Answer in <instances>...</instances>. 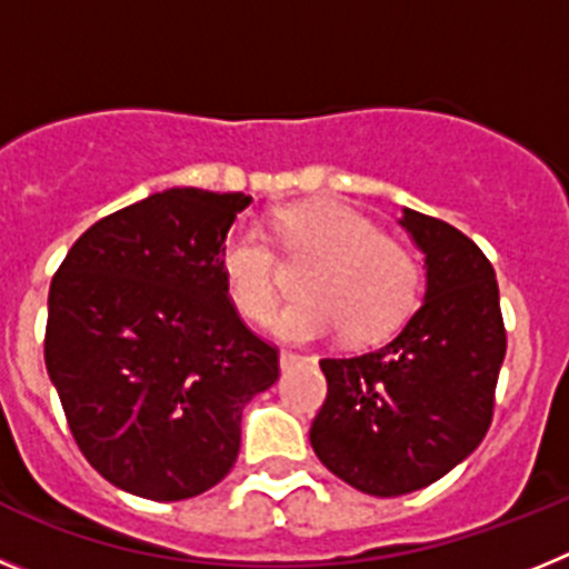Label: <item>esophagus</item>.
<instances>
[{
	"instance_id": "1",
	"label": "esophagus",
	"mask_w": 569,
	"mask_h": 569,
	"mask_svg": "<svg viewBox=\"0 0 569 569\" xmlns=\"http://www.w3.org/2000/svg\"><path fill=\"white\" fill-rule=\"evenodd\" d=\"M305 356H299V353H293V350H281L279 353V365H281V370H290V367H296V365H305Z\"/></svg>"
}]
</instances>
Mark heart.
<instances>
[{
    "label": "heart",
    "mask_w": 569,
    "mask_h": 569,
    "mask_svg": "<svg viewBox=\"0 0 569 569\" xmlns=\"http://www.w3.org/2000/svg\"><path fill=\"white\" fill-rule=\"evenodd\" d=\"M284 253L316 256L299 281L305 296L270 319L279 339L313 341L345 330L356 345L381 341L401 328L419 299V264L367 216L336 202L299 204L273 216ZM224 290L244 319H268L279 301V259L268 233L239 222L219 250Z\"/></svg>",
    "instance_id": "obj_1"
}]
</instances>
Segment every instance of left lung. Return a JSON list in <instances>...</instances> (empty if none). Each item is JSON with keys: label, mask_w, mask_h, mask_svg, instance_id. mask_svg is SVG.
Returning <instances> with one entry per match:
<instances>
[{"label": "left lung", "mask_w": 569, "mask_h": 569, "mask_svg": "<svg viewBox=\"0 0 569 569\" xmlns=\"http://www.w3.org/2000/svg\"><path fill=\"white\" fill-rule=\"evenodd\" d=\"M425 253L421 308L379 350L321 359L328 399L310 445L333 476L370 496L433 485L481 445L507 353L496 270L453 224L405 208Z\"/></svg>", "instance_id": "1"}]
</instances>
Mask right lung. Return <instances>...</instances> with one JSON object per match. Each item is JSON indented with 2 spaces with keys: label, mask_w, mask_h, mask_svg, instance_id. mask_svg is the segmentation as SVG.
Segmentation results:
<instances>
[{
  "label": "right lung",
  "mask_w": 569,
  "mask_h": 569,
  "mask_svg": "<svg viewBox=\"0 0 569 569\" xmlns=\"http://www.w3.org/2000/svg\"><path fill=\"white\" fill-rule=\"evenodd\" d=\"M244 193L170 188L99 219L50 281L44 365L84 459L153 501L210 490L236 465L241 410L279 350L239 319L219 250Z\"/></svg>",
  "instance_id": "add662e5"
}]
</instances>
